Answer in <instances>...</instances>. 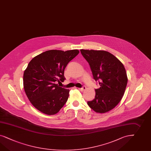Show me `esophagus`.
<instances>
[{
  "mask_svg": "<svg viewBox=\"0 0 151 151\" xmlns=\"http://www.w3.org/2000/svg\"><path fill=\"white\" fill-rule=\"evenodd\" d=\"M86 89V86H83L81 88H78V90H80V91H84Z\"/></svg>",
  "mask_w": 151,
  "mask_h": 151,
  "instance_id": "34e87169",
  "label": "esophagus"
}]
</instances>
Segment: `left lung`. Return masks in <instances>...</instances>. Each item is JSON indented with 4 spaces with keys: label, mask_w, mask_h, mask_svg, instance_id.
<instances>
[{
    "label": "left lung",
    "mask_w": 151,
    "mask_h": 151,
    "mask_svg": "<svg viewBox=\"0 0 151 151\" xmlns=\"http://www.w3.org/2000/svg\"><path fill=\"white\" fill-rule=\"evenodd\" d=\"M90 65L94 80L100 87L95 89V98L87 104L93 110L104 113L113 109L121 99L127 83L124 66L118 58L104 50L81 49Z\"/></svg>",
    "instance_id": "obj_1"
}]
</instances>
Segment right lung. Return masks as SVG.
Instances as JSON below:
<instances>
[{
    "mask_svg": "<svg viewBox=\"0 0 151 151\" xmlns=\"http://www.w3.org/2000/svg\"><path fill=\"white\" fill-rule=\"evenodd\" d=\"M79 51L50 50L33 58L24 73V88L33 106L47 115L57 114L64 106L69 90L60 87L64 81V70Z\"/></svg>",
    "mask_w": 151,
    "mask_h": 151,
    "instance_id": "1",
    "label": "right lung"
}]
</instances>
